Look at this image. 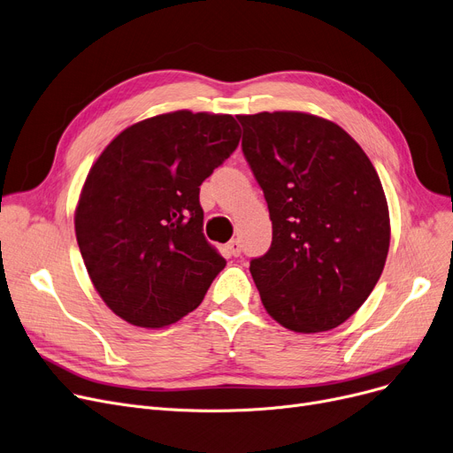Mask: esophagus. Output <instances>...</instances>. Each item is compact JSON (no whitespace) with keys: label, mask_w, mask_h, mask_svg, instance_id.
Segmentation results:
<instances>
[{"label":"esophagus","mask_w":453,"mask_h":453,"mask_svg":"<svg viewBox=\"0 0 453 453\" xmlns=\"http://www.w3.org/2000/svg\"><path fill=\"white\" fill-rule=\"evenodd\" d=\"M226 248H227V251H229V255H233V257H239L241 251H242V244H241L239 239L229 241V244H227Z\"/></svg>","instance_id":"esophagus-1"}]
</instances>
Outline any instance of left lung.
Returning <instances> with one entry per match:
<instances>
[{
    "mask_svg": "<svg viewBox=\"0 0 453 453\" xmlns=\"http://www.w3.org/2000/svg\"><path fill=\"white\" fill-rule=\"evenodd\" d=\"M237 118L272 220V246L250 265L261 302L290 331L337 327L366 302L387 261L390 219L380 175L363 148L322 116Z\"/></svg>",
    "mask_w": 453,
    "mask_h": 453,
    "instance_id": "1",
    "label": "left lung"
}]
</instances>
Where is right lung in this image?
<instances>
[{
  "instance_id": "obj_1",
  "label": "right lung",
  "mask_w": 453,
  "mask_h": 453,
  "mask_svg": "<svg viewBox=\"0 0 453 453\" xmlns=\"http://www.w3.org/2000/svg\"><path fill=\"white\" fill-rule=\"evenodd\" d=\"M231 114L173 111L116 134L75 205L94 288L122 320L159 329L198 307L226 259L203 234L200 185L239 146Z\"/></svg>"
}]
</instances>
